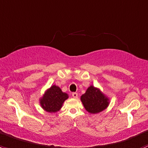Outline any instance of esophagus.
I'll use <instances>...</instances> for the list:
<instances>
[{
  "mask_svg": "<svg viewBox=\"0 0 148 148\" xmlns=\"http://www.w3.org/2000/svg\"><path fill=\"white\" fill-rule=\"evenodd\" d=\"M72 97L74 98H75V99H77V97H78V95H77V93H76V92H74V93H72Z\"/></svg>",
  "mask_w": 148,
  "mask_h": 148,
  "instance_id": "34e87169",
  "label": "esophagus"
}]
</instances>
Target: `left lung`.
<instances>
[{
	"instance_id": "obj_1",
	"label": "left lung",
	"mask_w": 148,
	"mask_h": 148,
	"mask_svg": "<svg viewBox=\"0 0 148 148\" xmlns=\"http://www.w3.org/2000/svg\"><path fill=\"white\" fill-rule=\"evenodd\" d=\"M81 101L86 111L97 114L105 110L110 104V99L98 88L90 86L82 95Z\"/></svg>"
}]
</instances>
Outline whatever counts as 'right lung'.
I'll return each instance as SVG.
<instances>
[{
	"mask_svg": "<svg viewBox=\"0 0 148 148\" xmlns=\"http://www.w3.org/2000/svg\"><path fill=\"white\" fill-rule=\"evenodd\" d=\"M68 97V95L62 92L59 86L53 85L40 99V104L46 112H56L62 108L63 103Z\"/></svg>",
	"mask_w": 148,
	"mask_h": 148,
	"instance_id": "obj_1",
	"label": "right lung"
}]
</instances>
